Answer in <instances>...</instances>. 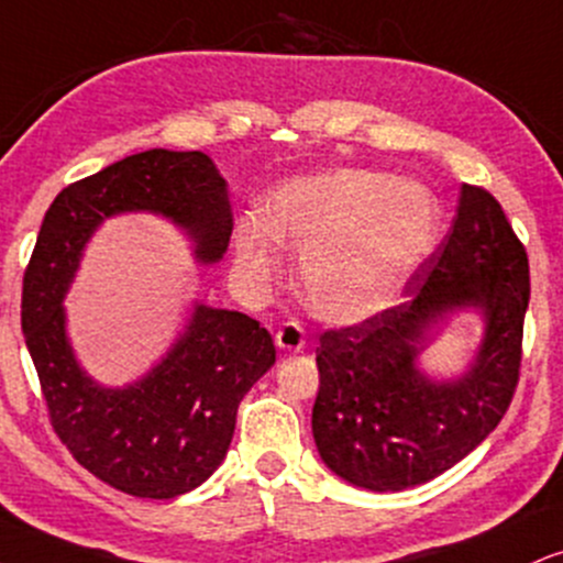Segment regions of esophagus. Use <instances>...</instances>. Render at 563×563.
<instances>
[{
    "label": "esophagus",
    "mask_w": 563,
    "mask_h": 563,
    "mask_svg": "<svg viewBox=\"0 0 563 563\" xmlns=\"http://www.w3.org/2000/svg\"><path fill=\"white\" fill-rule=\"evenodd\" d=\"M275 343L283 354H296L307 346V333L299 322H286L280 330L275 333Z\"/></svg>",
    "instance_id": "34e87169"
}]
</instances>
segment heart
Masks as SVG:
<instances>
[{
	"label": "heart",
	"mask_w": 563,
	"mask_h": 563,
	"mask_svg": "<svg viewBox=\"0 0 563 563\" xmlns=\"http://www.w3.org/2000/svg\"><path fill=\"white\" fill-rule=\"evenodd\" d=\"M440 205L428 188L380 170H333L267 196L260 222L235 230V262L252 280L275 273V243L301 256L314 314L354 324L396 299L438 241Z\"/></svg>",
	"instance_id": "1"
}]
</instances>
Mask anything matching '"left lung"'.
<instances>
[{
  "instance_id": "8db88e82",
  "label": "left lung",
  "mask_w": 563,
  "mask_h": 563,
  "mask_svg": "<svg viewBox=\"0 0 563 563\" xmlns=\"http://www.w3.org/2000/svg\"><path fill=\"white\" fill-rule=\"evenodd\" d=\"M404 296L362 324L324 330L317 346V451L338 477L377 493L430 483L462 462L517 390L530 262L496 196L462 183L449 235ZM464 308L484 317V343L464 376L435 382L416 358Z\"/></svg>"
}]
</instances>
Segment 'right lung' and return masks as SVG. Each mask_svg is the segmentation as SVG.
<instances>
[{
	"mask_svg": "<svg viewBox=\"0 0 563 563\" xmlns=\"http://www.w3.org/2000/svg\"><path fill=\"white\" fill-rule=\"evenodd\" d=\"M152 212L214 264L233 233L228 183L205 152L148 148L63 188L46 209L23 277L25 346L52 428L101 483L135 498H175L225 459L241 398L275 364V343L241 311L194 303L178 341L141 380L104 388L80 367L63 299L86 243L107 217Z\"/></svg>",
	"mask_w": 563,
	"mask_h": 563,
	"instance_id": "1",
	"label": "right lung"
}]
</instances>
